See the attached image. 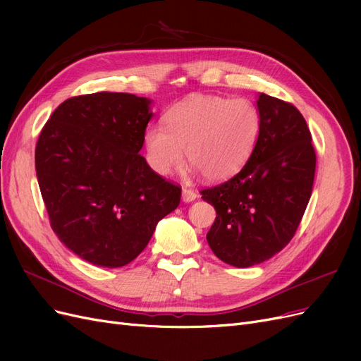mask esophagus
Instances as JSON below:
<instances>
[{
	"label": "esophagus",
	"mask_w": 361,
	"mask_h": 361,
	"mask_svg": "<svg viewBox=\"0 0 361 361\" xmlns=\"http://www.w3.org/2000/svg\"><path fill=\"white\" fill-rule=\"evenodd\" d=\"M195 199H197V192L190 190V188H183V190H182V200H183L185 203L194 202Z\"/></svg>",
	"instance_id": "34e87169"
}]
</instances>
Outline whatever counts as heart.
Listing matches in <instances>:
<instances>
[{
  "label": "heart",
  "instance_id": "heart-1",
  "mask_svg": "<svg viewBox=\"0 0 361 361\" xmlns=\"http://www.w3.org/2000/svg\"><path fill=\"white\" fill-rule=\"evenodd\" d=\"M262 129L255 102L224 96L195 94L166 114V128L152 125L145 133L150 167L170 174L185 157L192 171L207 180H224L244 167Z\"/></svg>",
  "mask_w": 361,
  "mask_h": 361
}]
</instances>
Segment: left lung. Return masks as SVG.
Listing matches in <instances>:
<instances>
[{
	"label": "left lung",
	"mask_w": 361,
	"mask_h": 361,
	"mask_svg": "<svg viewBox=\"0 0 361 361\" xmlns=\"http://www.w3.org/2000/svg\"><path fill=\"white\" fill-rule=\"evenodd\" d=\"M257 108L262 129L245 166L202 191L216 211L207 244L236 268L262 264L290 243L310 200L316 169L310 130L297 108L265 93L259 94Z\"/></svg>",
	"instance_id": "1"
}]
</instances>
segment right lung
<instances>
[{
	"instance_id": "1",
	"label": "right lung",
	"mask_w": 361,
	"mask_h": 361,
	"mask_svg": "<svg viewBox=\"0 0 361 361\" xmlns=\"http://www.w3.org/2000/svg\"><path fill=\"white\" fill-rule=\"evenodd\" d=\"M150 99L99 92L57 106L36 145V174L54 233L93 265L118 268L149 244L180 187L149 167Z\"/></svg>"
}]
</instances>
